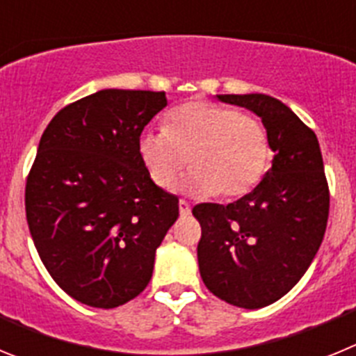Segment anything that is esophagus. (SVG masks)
Here are the masks:
<instances>
[{
	"label": "esophagus",
	"mask_w": 356,
	"mask_h": 356,
	"mask_svg": "<svg viewBox=\"0 0 356 356\" xmlns=\"http://www.w3.org/2000/svg\"><path fill=\"white\" fill-rule=\"evenodd\" d=\"M178 207H180L181 216H188V213H191V203H188L187 200H180Z\"/></svg>",
	"instance_id": "esophagus-1"
}]
</instances>
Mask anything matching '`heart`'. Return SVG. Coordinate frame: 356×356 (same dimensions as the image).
<instances>
[{
    "instance_id": "1",
    "label": "heart",
    "mask_w": 356,
    "mask_h": 356,
    "mask_svg": "<svg viewBox=\"0 0 356 356\" xmlns=\"http://www.w3.org/2000/svg\"><path fill=\"white\" fill-rule=\"evenodd\" d=\"M139 156L151 180L169 188L187 162L180 188L194 196L242 197L266 175L271 149L262 122L234 106L188 102L165 115L163 131L139 137Z\"/></svg>"
}]
</instances>
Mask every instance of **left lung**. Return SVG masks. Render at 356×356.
<instances>
[{"instance_id": "obj_1", "label": "left lung", "mask_w": 356, "mask_h": 356, "mask_svg": "<svg viewBox=\"0 0 356 356\" xmlns=\"http://www.w3.org/2000/svg\"><path fill=\"white\" fill-rule=\"evenodd\" d=\"M217 97L262 119L275 156L250 194L194 207L197 264L213 296L254 310L287 294L312 264L328 222V181L316 134L287 105L266 94Z\"/></svg>"}]
</instances>
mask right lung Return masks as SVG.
Masks as SVG:
<instances>
[{
  "instance_id": "right-lung-1",
  "label": "right lung",
  "mask_w": 356,
  "mask_h": 356,
  "mask_svg": "<svg viewBox=\"0 0 356 356\" xmlns=\"http://www.w3.org/2000/svg\"><path fill=\"white\" fill-rule=\"evenodd\" d=\"M165 105V92L99 90L64 106L40 137L28 228L51 278L80 303L115 308L139 296L178 219V196L151 180L137 147Z\"/></svg>"
}]
</instances>
